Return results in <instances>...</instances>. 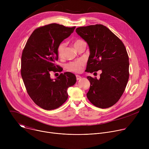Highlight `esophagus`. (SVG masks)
Masks as SVG:
<instances>
[{
    "label": "esophagus",
    "instance_id": "obj_1",
    "mask_svg": "<svg viewBox=\"0 0 149 149\" xmlns=\"http://www.w3.org/2000/svg\"><path fill=\"white\" fill-rule=\"evenodd\" d=\"M76 78H77V80H79L80 79H81V77L80 75H76Z\"/></svg>",
    "mask_w": 149,
    "mask_h": 149
}]
</instances>
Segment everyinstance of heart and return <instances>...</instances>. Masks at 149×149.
Here are the masks:
<instances>
[{
    "label": "heart",
    "mask_w": 149,
    "mask_h": 149,
    "mask_svg": "<svg viewBox=\"0 0 149 149\" xmlns=\"http://www.w3.org/2000/svg\"><path fill=\"white\" fill-rule=\"evenodd\" d=\"M83 42H85L83 40L77 39L74 42V44H73L74 47H75V48H77L79 44H81V43H83ZM65 47H66L65 43H61L58 47L57 54L58 56L60 58H63L64 57ZM84 64H85V62L83 60H78L77 61L69 63L67 65V68L68 69V70L70 71H72L74 72H80L82 70Z\"/></svg>",
    "instance_id": "b5f03b06"
}]
</instances>
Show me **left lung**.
Returning a JSON list of instances; mask_svg holds the SVG:
<instances>
[{
  "instance_id": "8db88e82",
  "label": "left lung",
  "mask_w": 149,
  "mask_h": 149,
  "mask_svg": "<svg viewBox=\"0 0 149 149\" xmlns=\"http://www.w3.org/2000/svg\"><path fill=\"white\" fill-rule=\"evenodd\" d=\"M76 32L89 47L86 71H102L99 79L87 77L90 87L87 97L96 107L109 108L119 100L129 80V61L125 47L116 35L102 25L79 27Z\"/></svg>"
}]
</instances>
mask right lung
<instances>
[{
	"instance_id": "obj_1",
	"label": "right lung",
	"mask_w": 149,
	"mask_h": 149,
	"mask_svg": "<svg viewBox=\"0 0 149 149\" xmlns=\"http://www.w3.org/2000/svg\"><path fill=\"white\" fill-rule=\"evenodd\" d=\"M75 28L57 24L37 28L23 50L21 75L25 86L33 102L44 110H52L61 106L68 98V88L77 81L75 75L70 72L61 73L55 79L50 77L52 71H62L55 64L58 59L57 48Z\"/></svg>"
}]
</instances>
